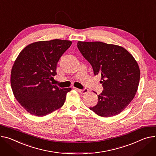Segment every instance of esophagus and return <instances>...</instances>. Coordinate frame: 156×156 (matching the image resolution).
Here are the masks:
<instances>
[{
    "instance_id": "1",
    "label": "esophagus",
    "mask_w": 156,
    "mask_h": 156,
    "mask_svg": "<svg viewBox=\"0 0 156 156\" xmlns=\"http://www.w3.org/2000/svg\"><path fill=\"white\" fill-rule=\"evenodd\" d=\"M76 90H77L78 92H80L81 94H86L88 92V89H84V90H80L78 88H75Z\"/></svg>"
}]
</instances>
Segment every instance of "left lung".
Wrapping results in <instances>:
<instances>
[{
	"label": "left lung",
	"instance_id": "1",
	"mask_svg": "<svg viewBox=\"0 0 156 156\" xmlns=\"http://www.w3.org/2000/svg\"><path fill=\"white\" fill-rule=\"evenodd\" d=\"M77 47L92 66L94 75H101L100 83L104 88L98 96L97 105L90 109L105 118L119 114L137 91L140 80L137 62L128 51L119 45L78 41Z\"/></svg>",
	"mask_w": 156,
	"mask_h": 156
}]
</instances>
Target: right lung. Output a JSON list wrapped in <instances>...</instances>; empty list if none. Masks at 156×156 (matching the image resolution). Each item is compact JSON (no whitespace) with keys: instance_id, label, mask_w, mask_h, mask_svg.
Listing matches in <instances>:
<instances>
[{"instance_id":"right-lung-1","label":"right lung","mask_w":156,"mask_h":156,"mask_svg":"<svg viewBox=\"0 0 156 156\" xmlns=\"http://www.w3.org/2000/svg\"><path fill=\"white\" fill-rule=\"evenodd\" d=\"M72 41L55 39L26 46L14 62L10 74L14 96L30 114L44 116L61 108L72 88L51 84L56 65Z\"/></svg>"}]
</instances>
